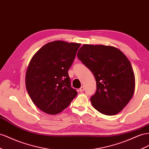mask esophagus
<instances>
[{
	"label": "esophagus",
	"instance_id": "obj_1",
	"mask_svg": "<svg viewBox=\"0 0 149 149\" xmlns=\"http://www.w3.org/2000/svg\"><path fill=\"white\" fill-rule=\"evenodd\" d=\"M84 90V87L83 86H82L79 89V91L80 92H82V91H83Z\"/></svg>",
	"mask_w": 149,
	"mask_h": 149
}]
</instances>
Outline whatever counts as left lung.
<instances>
[{"mask_svg": "<svg viewBox=\"0 0 149 149\" xmlns=\"http://www.w3.org/2000/svg\"><path fill=\"white\" fill-rule=\"evenodd\" d=\"M77 56L96 79L92 105L106 115L119 113L134 93L135 75L129 60L117 48L104 45H84Z\"/></svg>", "mask_w": 149, "mask_h": 149, "instance_id": "left-lung-1", "label": "left lung"}]
</instances>
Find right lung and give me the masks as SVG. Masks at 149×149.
I'll use <instances>...</instances> for the list:
<instances>
[{
	"label": "right lung",
	"mask_w": 149,
	"mask_h": 149,
	"mask_svg": "<svg viewBox=\"0 0 149 149\" xmlns=\"http://www.w3.org/2000/svg\"><path fill=\"white\" fill-rule=\"evenodd\" d=\"M80 46L62 41L50 42L31 59L26 74V89L32 101L45 113H60L77 95L71 86L68 70Z\"/></svg>",
	"instance_id": "obj_1"
}]
</instances>
